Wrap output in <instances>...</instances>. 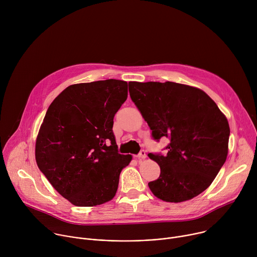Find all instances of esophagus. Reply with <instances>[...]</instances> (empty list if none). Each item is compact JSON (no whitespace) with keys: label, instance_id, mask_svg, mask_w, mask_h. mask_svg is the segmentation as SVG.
<instances>
[{"label":"esophagus","instance_id":"1","mask_svg":"<svg viewBox=\"0 0 257 257\" xmlns=\"http://www.w3.org/2000/svg\"><path fill=\"white\" fill-rule=\"evenodd\" d=\"M145 157H146V154L144 151H140V153L137 156H135V158L138 160H143V159H145Z\"/></svg>","mask_w":257,"mask_h":257}]
</instances>
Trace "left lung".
Instances as JSON below:
<instances>
[{"label":"left lung","instance_id":"8db88e82","mask_svg":"<svg viewBox=\"0 0 257 257\" xmlns=\"http://www.w3.org/2000/svg\"><path fill=\"white\" fill-rule=\"evenodd\" d=\"M129 93L152 137L170 139L165 155L149 154L161 168L160 177L149 183L152 192L167 202L199 195L227 159L230 127L225 115L204 91L176 82H129Z\"/></svg>","mask_w":257,"mask_h":257}]
</instances>
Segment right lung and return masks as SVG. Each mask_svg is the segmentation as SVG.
Returning <instances> with one entry per match:
<instances>
[{
	"label": "right lung",
	"instance_id": "obj_1",
	"mask_svg": "<svg viewBox=\"0 0 257 257\" xmlns=\"http://www.w3.org/2000/svg\"><path fill=\"white\" fill-rule=\"evenodd\" d=\"M126 81L70 85L51 103L35 144V160L53 187L72 204L114 198L131 155H120L114 117L127 99Z\"/></svg>",
	"mask_w": 257,
	"mask_h": 257
}]
</instances>
